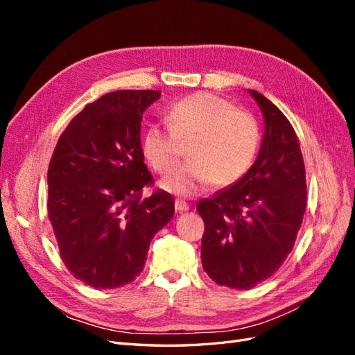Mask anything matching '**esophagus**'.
<instances>
[{"instance_id":"34e87169","label":"esophagus","mask_w":355,"mask_h":355,"mask_svg":"<svg viewBox=\"0 0 355 355\" xmlns=\"http://www.w3.org/2000/svg\"><path fill=\"white\" fill-rule=\"evenodd\" d=\"M175 209L179 213H184V211L189 210V204L187 201H184V200H176L175 201Z\"/></svg>"}]
</instances>
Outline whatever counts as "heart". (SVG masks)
<instances>
[{
  "label": "heart",
  "mask_w": 355,
  "mask_h": 355,
  "mask_svg": "<svg viewBox=\"0 0 355 355\" xmlns=\"http://www.w3.org/2000/svg\"><path fill=\"white\" fill-rule=\"evenodd\" d=\"M167 124L151 125L142 139V151L161 175L176 168L180 144L188 146V163L161 187L178 196L191 197L218 187H230L250 170L259 148V125L254 116L234 108L213 93H196L176 102L167 112Z\"/></svg>",
  "instance_id": "obj_1"
}]
</instances>
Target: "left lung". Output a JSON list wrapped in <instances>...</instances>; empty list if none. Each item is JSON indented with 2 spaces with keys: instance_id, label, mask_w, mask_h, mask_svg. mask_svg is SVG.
I'll return each mask as SVG.
<instances>
[{
  "instance_id": "obj_1",
  "label": "left lung",
  "mask_w": 355,
  "mask_h": 355,
  "mask_svg": "<svg viewBox=\"0 0 355 355\" xmlns=\"http://www.w3.org/2000/svg\"><path fill=\"white\" fill-rule=\"evenodd\" d=\"M249 93L265 121L259 155L239 182L197 206L204 271L216 284L239 290L283 265L306 209L305 166L293 127L263 94Z\"/></svg>"
}]
</instances>
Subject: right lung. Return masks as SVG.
Instances as JSON below:
<instances>
[{
    "instance_id": "right-lung-1",
    "label": "right lung",
    "mask_w": 355,
    "mask_h": 355,
    "mask_svg": "<svg viewBox=\"0 0 355 355\" xmlns=\"http://www.w3.org/2000/svg\"><path fill=\"white\" fill-rule=\"evenodd\" d=\"M155 90H118L72 118L47 171V211L69 272L94 288H116L144 270L154 235L175 214L144 163L141 121Z\"/></svg>"
}]
</instances>
